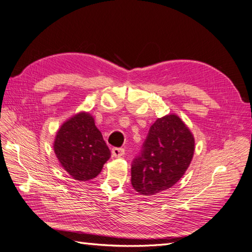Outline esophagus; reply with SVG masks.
I'll list each match as a JSON object with an SVG mask.
<instances>
[{"mask_svg": "<svg viewBox=\"0 0 252 252\" xmlns=\"http://www.w3.org/2000/svg\"><path fill=\"white\" fill-rule=\"evenodd\" d=\"M112 155L115 158H120L125 155V149L122 148H113L112 149Z\"/></svg>", "mask_w": 252, "mask_h": 252, "instance_id": "esophagus-1", "label": "esophagus"}]
</instances>
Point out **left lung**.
Here are the masks:
<instances>
[{
	"label": "left lung",
	"mask_w": 252,
	"mask_h": 252,
	"mask_svg": "<svg viewBox=\"0 0 252 252\" xmlns=\"http://www.w3.org/2000/svg\"><path fill=\"white\" fill-rule=\"evenodd\" d=\"M194 146V136L177 115L158 118L150 126L142 154L133 161V189L149 196L172 188L188 169Z\"/></svg>",
	"instance_id": "1"
}]
</instances>
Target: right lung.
<instances>
[{
  "label": "right lung",
  "instance_id": "add662e5",
  "mask_svg": "<svg viewBox=\"0 0 252 252\" xmlns=\"http://www.w3.org/2000/svg\"><path fill=\"white\" fill-rule=\"evenodd\" d=\"M54 151L61 167L77 181L95 178L110 158L102 133L88 112H79L63 122L56 133Z\"/></svg>",
  "mask_w": 252,
  "mask_h": 252
}]
</instances>
